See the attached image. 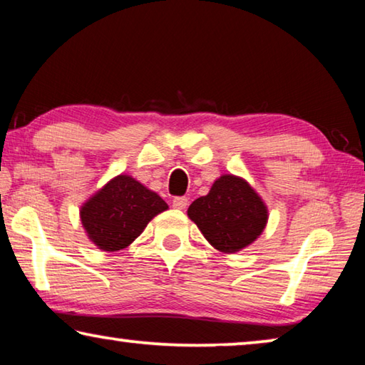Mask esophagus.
I'll return each instance as SVG.
<instances>
[{"label":"esophagus","mask_w":365,"mask_h":365,"mask_svg":"<svg viewBox=\"0 0 365 365\" xmlns=\"http://www.w3.org/2000/svg\"><path fill=\"white\" fill-rule=\"evenodd\" d=\"M172 206H174L175 209H185L188 206V197L185 196H177L172 200Z\"/></svg>","instance_id":"1"}]
</instances>
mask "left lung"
I'll use <instances>...</instances> for the list:
<instances>
[{
	"instance_id": "1",
	"label": "left lung",
	"mask_w": 365,
	"mask_h": 365,
	"mask_svg": "<svg viewBox=\"0 0 365 365\" xmlns=\"http://www.w3.org/2000/svg\"><path fill=\"white\" fill-rule=\"evenodd\" d=\"M188 217L215 250L233 255L262 235L269 209L245 178L225 174L212 183L206 196L191 202Z\"/></svg>"
}]
</instances>
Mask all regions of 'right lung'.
<instances>
[{"instance_id":"1","label":"right lung","mask_w":365,"mask_h":365,"mask_svg":"<svg viewBox=\"0 0 365 365\" xmlns=\"http://www.w3.org/2000/svg\"><path fill=\"white\" fill-rule=\"evenodd\" d=\"M169 206L132 175L120 174L104 185L80 207L86 237L103 251H119L138 238L150 220Z\"/></svg>"}]
</instances>
